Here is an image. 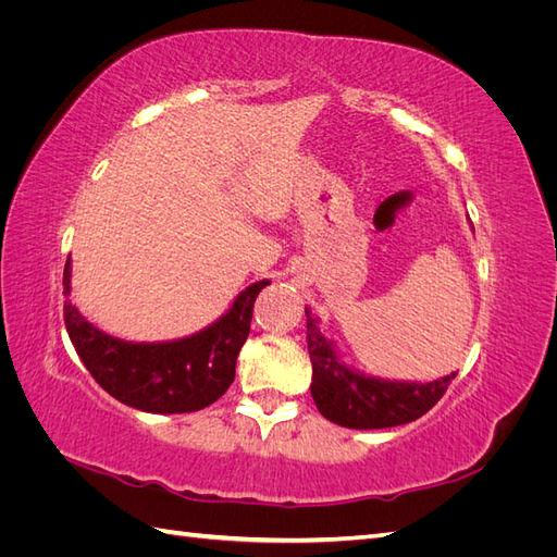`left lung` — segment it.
Returning a JSON list of instances; mask_svg holds the SVG:
<instances>
[{
	"instance_id": "8db88e82",
	"label": "left lung",
	"mask_w": 557,
	"mask_h": 557,
	"mask_svg": "<svg viewBox=\"0 0 557 557\" xmlns=\"http://www.w3.org/2000/svg\"><path fill=\"white\" fill-rule=\"evenodd\" d=\"M311 356V397L332 423L350 430H381L411 423L444 397L455 372L434 381H395L348 364L336 344L320 332V318L305 307Z\"/></svg>"
}]
</instances>
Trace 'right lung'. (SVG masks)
Segmentation results:
<instances>
[{"mask_svg":"<svg viewBox=\"0 0 557 557\" xmlns=\"http://www.w3.org/2000/svg\"><path fill=\"white\" fill-rule=\"evenodd\" d=\"M256 281L232 307L195 334L172 342H125L92 325L72 295V258L64 264V325L92 379L117 401L146 413H193L225 395L239 350L250 332L252 305L264 285Z\"/></svg>","mask_w":557,"mask_h":557,"instance_id":"add662e5","label":"right lung"}]
</instances>
